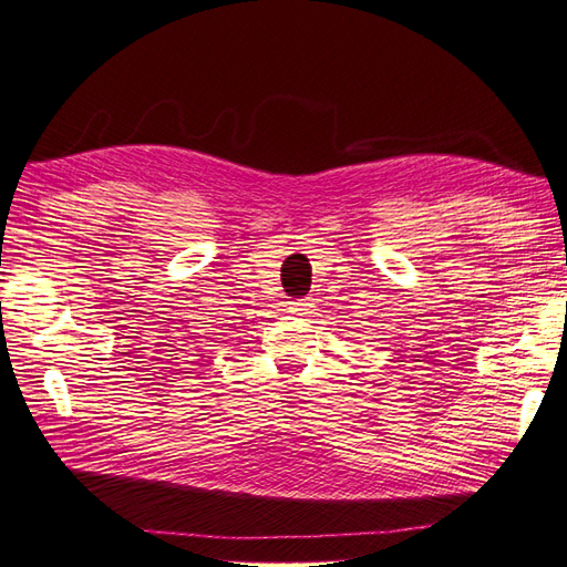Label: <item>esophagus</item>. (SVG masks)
<instances>
[{
	"label": "esophagus",
	"instance_id": "esophagus-1",
	"mask_svg": "<svg viewBox=\"0 0 567 567\" xmlns=\"http://www.w3.org/2000/svg\"><path fill=\"white\" fill-rule=\"evenodd\" d=\"M309 307H311V299H309V297L292 299V302H290V311H292V315H307Z\"/></svg>",
	"mask_w": 567,
	"mask_h": 567
}]
</instances>
